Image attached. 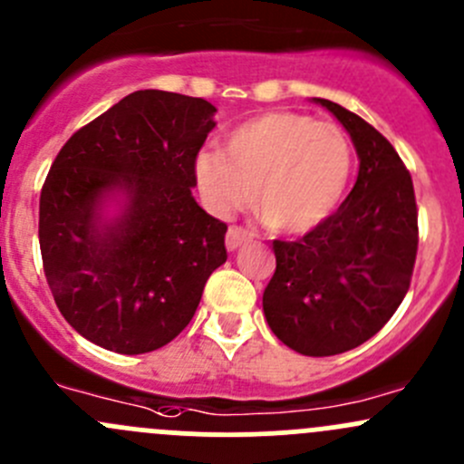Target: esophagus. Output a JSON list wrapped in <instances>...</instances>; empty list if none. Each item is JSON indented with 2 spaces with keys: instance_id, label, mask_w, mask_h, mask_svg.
<instances>
[{
  "instance_id": "1",
  "label": "esophagus",
  "mask_w": 464,
  "mask_h": 464,
  "mask_svg": "<svg viewBox=\"0 0 464 464\" xmlns=\"http://www.w3.org/2000/svg\"><path fill=\"white\" fill-rule=\"evenodd\" d=\"M249 237H251V233L246 231V228L231 227V228H228V233H227V249L228 251H236L237 246L245 245V242L249 240Z\"/></svg>"
}]
</instances>
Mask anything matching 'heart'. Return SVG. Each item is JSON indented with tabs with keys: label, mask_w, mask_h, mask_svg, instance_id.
<instances>
[{
	"label": "heart",
	"mask_w": 464,
	"mask_h": 464,
	"mask_svg": "<svg viewBox=\"0 0 464 464\" xmlns=\"http://www.w3.org/2000/svg\"><path fill=\"white\" fill-rule=\"evenodd\" d=\"M353 148L336 125L298 111H266L237 125L222 150L195 161L206 206L231 215L256 199L266 222L305 233L325 222L348 186Z\"/></svg>",
	"instance_id": "1"
}]
</instances>
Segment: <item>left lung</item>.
Returning <instances> with one entry per match:
<instances>
[{"mask_svg":"<svg viewBox=\"0 0 464 464\" xmlns=\"http://www.w3.org/2000/svg\"><path fill=\"white\" fill-rule=\"evenodd\" d=\"M353 139L359 175L345 202L296 242L274 240L262 294L271 332L296 353L330 357L375 336L409 292L418 254L413 179L386 137L325 98Z\"/></svg>","mask_w":464,"mask_h":464,"instance_id":"left-lung-1","label":"left lung"}]
</instances>
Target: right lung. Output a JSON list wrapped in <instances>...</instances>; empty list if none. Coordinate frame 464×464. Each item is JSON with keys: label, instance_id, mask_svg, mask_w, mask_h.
Instances as JSON below:
<instances>
[{"label": "right lung", "instance_id": "right-lung-1", "mask_svg": "<svg viewBox=\"0 0 464 464\" xmlns=\"http://www.w3.org/2000/svg\"><path fill=\"white\" fill-rule=\"evenodd\" d=\"M215 111L204 98L143 89L55 157L40 195L42 265L60 314L92 343L119 354L170 343L227 262V224L193 198Z\"/></svg>", "mask_w": 464, "mask_h": 464}]
</instances>
